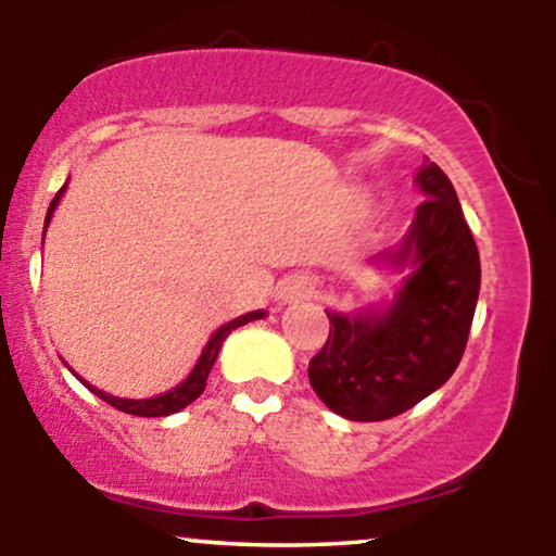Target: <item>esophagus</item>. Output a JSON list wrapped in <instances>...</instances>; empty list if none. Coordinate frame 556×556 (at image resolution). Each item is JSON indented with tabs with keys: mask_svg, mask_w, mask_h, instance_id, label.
Listing matches in <instances>:
<instances>
[{
	"mask_svg": "<svg viewBox=\"0 0 556 556\" xmlns=\"http://www.w3.org/2000/svg\"><path fill=\"white\" fill-rule=\"evenodd\" d=\"M308 287H305V282H298L292 287H287V298L290 300H298V298H308Z\"/></svg>",
	"mask_w": 556,
	"mask_h": 556,
	"instance_id": "esophagus-1",
	"label": "esophagus"
}]
</instances>
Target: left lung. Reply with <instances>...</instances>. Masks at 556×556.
I'll return each mask as SVG.
<instances>
[{
	"label": "left lung",
	"instance_id": "1",
	"mask_svg": "<svg viewBox=\"0 0 556 556\" xmlns=\"http://www.w3.org/2000/svg\"><path fill=\"white\" fill-rule=\"evenodd\" d=\"M416 182L426 201L400 245L379 256L413 271L384 311H327V344L308 363L314 392L348 420L410 410L455 374L468 344L481 290L473 232L437 164L426 159Z\"/></svg>",
	"mask_w": 556,
	"mask_h": 556
}]
</instances>
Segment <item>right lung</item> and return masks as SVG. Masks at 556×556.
Instances as JSON below:
<instances>
[{
  "instance_id": "add662e5",
  "label": "right lung",
  "mask_w": 556,
  "mask_h": 556,
  "mask_svg": "<svg viewBox=\"0 0 556 556\" xmlns=\"http://www.w3.org/2000/svg\"><path fill=\"white\" fill-rule=\"evenodd\" d=\"M65 188H67V185H62L60 193H56V195L52 198V203H49L47 222H43V225H47V227H49V222H52V214H54L56 203H60L62 193H65ZM47 227H43V232H47ZM264 316H266V311H251V314H245V316L235 318V321H229V324H225V327L216 329L214 334H212V340H208V342H206V348H203L201 358H198L195 368H193V371H190L188 379H185L182 384H177L175 389H169V392L156 394V397H149V400H125V397H112V394L101 392V389H96L93 384H88V381H83L78 374H75V376H78V379L83 381V384H86L88 389H91V392L96 394V397H101L104 402H110V405H112V407H117V410L130 413V416H140V418H164V416H172V413L182 410L185 405H190V402L201 397V392H203V389H206V379H208V374H212V366H214L216 355H219V350H222V342H225L227 337L232 334L235 329L242 327V324L256 321V318H264Z\"/></svg>"
}]
</instances>
